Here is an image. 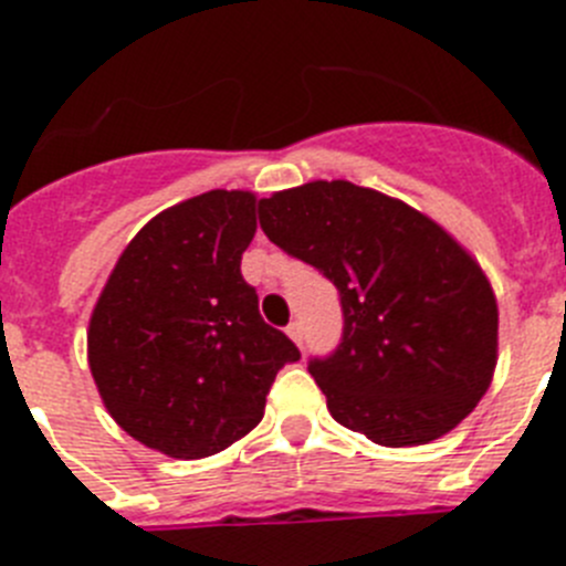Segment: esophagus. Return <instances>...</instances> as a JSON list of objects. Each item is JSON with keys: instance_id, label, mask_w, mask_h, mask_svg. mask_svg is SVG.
Here are the masks:
<instances>
[{"instance_id": "1", "label": "esophagus", "mask_w": 566, "mask_h": 566, "mask_svg": "<svg viewBox=\"0 0 566 566\" xmlns=\"http://www.w3.org/2000/svg\"><path fill=\"white\" fill-rule=\"evenodd\" d=\"M286 334L294 339V343L300 345V343H303V323H300V319H294V323H289Z\"/></svg>"}]
</instances>
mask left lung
<instances>
[{
    "label": "left lung",
    "instance_id": "left-lung-1",
    "mask_svg": "<svg viewBox=\"0 0 566 566\" xmlns=\"http://www.w3.org/2000/svg\"><path fill=\"white\" fill-rule=\"evenodd\" d=\"M260 227L337 286L343 339L308 374L339 424L385 448H413L476 408L496 371L499 306L451 232L352 181L274 192L260 201Z\"/></svg>",
    "mask_w": 566,
    "mask_h": 566
}]
</instances>
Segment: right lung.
<instances>
[{
  "mask_svg": "<svg viewBox=\"0 0 566 566\" xmlns=\"http://www.w3.org/2000/svg\"><path fill=\"white\" fill-rule=\"evenodd\" d=\"M254 192L212 189L155 214L90 314L87 363L104 408L142 444L203 459L247 437L297 345L266 326L240 258Z\"/></svg>",
  "mask_w": 566,
  "mask_h": 566,
  "instance_id": "add662e5",
  "label": "right lung"
}]
</instances>
